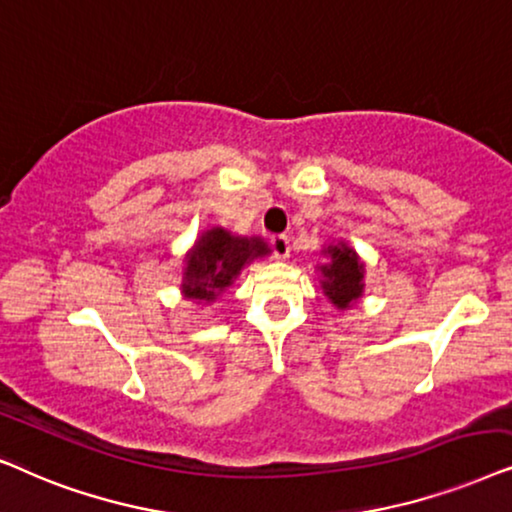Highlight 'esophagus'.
I'll return each mask as SVG.
<instances>
[{
  "mask_svg": "<svg viewBox=\"0 0 512 512\" xmlns=\"http://www.w3.org/2000/svg\"><path fill=\"white\" fill-rule=\"evenodd\" d=\"M271 248H274V255L278 260H288L290 257V238L285 234L271 236Z\"/></svg>",
  "mask_w": 512,
  "mask_h": 512,
  "instance_id": "obj_1",
  "label": "esophagus"
}]
</instances>
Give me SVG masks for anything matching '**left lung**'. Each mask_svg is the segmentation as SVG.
Wrapping results in <instances>:
<instances>
[{
    "mask_svg": "<svg viewBox=\"0 0 512 512\" xmlns=\"http://www.w3.org/2000/svg\"><path fill=\"white\" fill-rule=\"evenodd\" d=\"M327 262L320 269V288L337 309H351L363 297L365 264L360 262L356 250L346 243H332L325 248Z\"/></svg>",
    "mask_w": 512,
    "mask_h": 512,
    "instance_id": "obj_1",
    "label": "left lung"
}]
</instances>
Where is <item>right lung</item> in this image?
<instances>
[{
  "label": "right lung",
  "instance_id": "right-lung-1",
  "mask_svg": "<svg viewBox=\"0 0 512 512\" xmlns=\"http://www.w3.org/2000/svg\"><path fill=\"white\" fill-rule=\"evenodd\" d=\"M271 248L260 236H236L224 227L203 231L185 255L182 295L194 302H215L245 264L269 255Z\"/></svg>",
  "mask_w": 512,
  "mask_h": 512
}]
</instances>
